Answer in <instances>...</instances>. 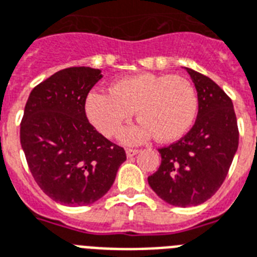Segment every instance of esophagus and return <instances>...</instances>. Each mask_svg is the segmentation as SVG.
Segmentation results:
<instances>
[{"mask_svg": "<svg viewBox=\"0 0 257 257\" xmlns=\"http://www.w3.org/2000/svg\"><path fill=\"white\" fill-rule=\"evenodd\" d=\"M140 150L139 149H126V156H128L129 158L133 157V156H136V154H139Z\"/></svg>", "mask_w": 257, "mask_h": 257, "instance_id": "34e87169", "label": "esophagus"}]
</instances>
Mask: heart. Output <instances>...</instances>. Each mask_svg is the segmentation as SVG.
<instances>
[{
	"label": "heart",
	"instance_id": "b5f03b06",
	"mask_svg": "<svg viewBox=\"0 0 257 257\" xmlns=\"http://www.w3.org/2000/svg\"><path fill=\"white\" fill-rule=\"evenodd\" d=\"M135 110L141 121L122 133L125 144L143 143L153 136L160 143H170L191 128L197 92L182 76L141 72L114 81L109 92L92 91L85 99L87 117L105 137L121 132Z\"/></svg>",
	"mask_w": 257,
	"mask_h": 257
}]
</instances>
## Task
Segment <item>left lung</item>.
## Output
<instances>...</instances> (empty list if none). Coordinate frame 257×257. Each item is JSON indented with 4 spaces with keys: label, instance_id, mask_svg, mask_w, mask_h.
I'll return each mask as SVG.
<instances>
[{
    "label": "left lung",
    "instance_id": "left-lung-1",
    "mask_svg": "<svg viewBox=\"0 0 257 257\" xmlns=\"http://www.w3.org/2000/svg\"><path fill=\"white\" fill-rule=\"evenodd\" d=\"M198 95L195 124L185 137L158 149L161 165L148 177L166 203L197 206L214 195L226 178L239 145L233 104L215 81L185 67Z\"/></svg>",
    "mask_w": 257,
    "mask_h": 257
}]
</instances>
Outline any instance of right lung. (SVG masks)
I'll return each instance as SVG.
<instances>
[{"mask_svg": "<svg viewBox=\"0 0 257 257\" xmlns=\"http://www.w3.org/2000/svg\"><path fill=\"white\" fill-rule=\"evenodd\" d=\"M103 78L91 67L60 70L27 99L21 145L35 182L53 201L87 206L113 185L125 150L100 135L85 116V99Z\"/></svg>", "mask_w": 257, "mask_h": 257, "instance_id": "right-lung-1", "label": "right lung"}]
</instances>
